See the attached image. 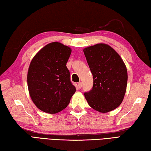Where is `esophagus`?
<instances>
[{
    "label": "esophagus",
    "mask_w": 151,
    "mask_h": 151,
    "mask_svg": "<svg viewBox=\"0 0 151 151\" xmlns=\"http://www.w3.org/2000/svg\"><path fill=\"white\" fill-rule=\"evenodd\" d=\"M78 87L79 88H81L82 87V83H81V82H79V83H78Z\"/></svg>",
    "instance_id": "1"
}]
</instances>
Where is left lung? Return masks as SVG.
<instances>
[{
    "instance_id": "obj_1",
    "label": "left lung",
    "mask_w": 151,
    "mask_h": 151,
    "mask_svg": "<svg viewBox=\"0 0 151 151\" xmlns=\"http://www.w3.org/2000/svg\"><path fill=\"white\" fill-rule=\"evenodd\" d=\"M93 76V87L85 97L88 105L100 113L118 107L127 91L128 73L124 63L114 49L100 43L83 49Z\"/></svg>"
}]
</instances>
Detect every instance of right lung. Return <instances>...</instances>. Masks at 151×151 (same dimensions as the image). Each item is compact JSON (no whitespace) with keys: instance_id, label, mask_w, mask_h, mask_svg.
Instances as JSON below:
<instances>
[{"instance_id":"right-lung-1","label":"right lung","mask_w":151,"mask_h":151,"mask_svg":"<svg viewBox=\"0 0 151 151\" xmlns=\"http://www.w3.org/2000/svg\"><path fill=\"white\" fill-rule=\"evenodd\" d=\"M72 50L60 42L50 43L33 57L27 73L30 96L42 111L54 114L65 109L76 87L66 63Z\"/></svg>"}]
</instances>
